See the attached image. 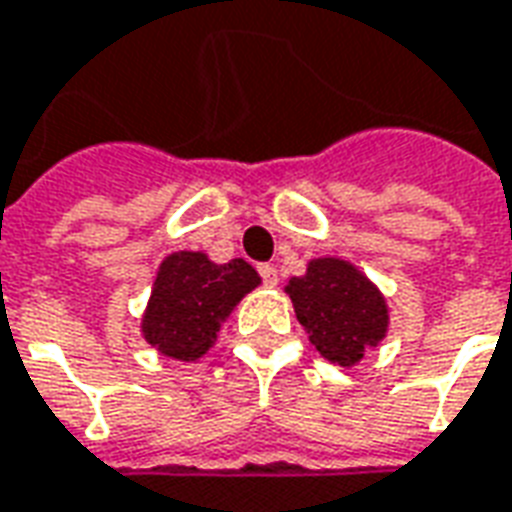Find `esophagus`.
Wrapping results in <instances>:
<instances>
[{
    "label": "esophagus",
    "mask_w": 512,
    "mask_h": 512,
    "mask_svg": "<svg viewBox=\"0 0 512 512\" xmlns=\"http://www.w3.org/2000/svg\"><path fill=\"white\" fill-rule=\"evenodd\" d=\"M259 275H262L264 286H278V270L273 264H259Z\"/></svg>",
    "instance_id": "1"
}]
</instances>
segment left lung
Returning <instances> with one entry per match:
<instances>
[{"mask_svg":"<svg viewBox=\"0 0 512 512\" xmlns=\"http://www.w3.org/2000/svg\"><path fill=\"white\" fill-rule=\"evenodd\" d=\"M286 295L311 344L331 364L355 366L389 331V306L380 289L344 259H311Z\"/></svg>","mask_w":512,"mask_h":512,"instance_id":"left-lung-1","label":"left lung"}]
</instances>
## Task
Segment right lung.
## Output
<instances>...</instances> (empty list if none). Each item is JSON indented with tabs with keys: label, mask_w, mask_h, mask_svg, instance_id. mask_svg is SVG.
<instances>
[{
	"label": "right lung",
	"mask_w": 512,
	"mask_h": 512,
	"mask_svg": "<svg viewBox=\"0 0 512 512\" xmlns=\"http://www.w3.org/2000/svg\"><path fill=\"white\" fill-rule=\"evenodd\" d=\"M262 284L245 259L215 264L201 250L170 253L159 264L143 314V336L159 353L198 361L242 297Z\"/></svg>",
	"instance_id": "1"
}]
</instances>
